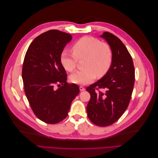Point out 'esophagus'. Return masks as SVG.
Returning <instances> with one entry per match:
<instances>
[{
	"mask_svg": "<svg viewBox=\"0 0 158 158\" xmlns=\"http://www.w3.org/2000/svg\"><path fill=\"white\" fill-rule=\"evenodd\" d=\"M79 88H80V90L82 91H82H84V90H85V88H84L83 86H80Z\"/></svg>",
	"mask_w": 158,
	"mask_h": 158,
	"instance_id": "obj_1",
	"label": "esophagus"
}]
</instances>
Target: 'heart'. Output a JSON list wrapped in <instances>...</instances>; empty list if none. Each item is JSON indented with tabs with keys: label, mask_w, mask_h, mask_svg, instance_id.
<instances>
[{
	"label": "heart",
	"mask_w": 158,
	"mask_h": 158,
	"mask_svg": "<svg viewBox=\"0 0 158 158\" xmlns=\"http://www.w3.org/2000/svg\"><path fill=\"white\" fill-rule=\"evenodd\" d=\"M73 53L63 50L60 61L63 68L73 72L78 60L84 59V69L76 72L70 76V80L76 84L85 85L93 82L96 76L103 77L109 71L112 63V51L108 44L100 42L96 38L85 36L80 38L73 46Z\"/></svg>",
	"instance_id": "1"
}]
</instances>
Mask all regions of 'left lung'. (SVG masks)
<instances>
[{
  "mask_svg": "<svg viewBox=\"0 0 158 158\" xmlns=\"http://www.w3.org/2000/svg\"><path fill=\"white\" fill-rule=\"evenodd\" d=\"M100 37L112 51V63L107 73L86 90L91 98L86 107L88 117L95 125L107 127L115 123L130 102L135 84V67L125 45L117 37L104 32ZM102 89L103 93L94 89Z\"/></svg>",
  "mask_w": 158,
  "mask_h": 158,
  "instance_id": "1",
  "label": "left lung"
}]
</instances>
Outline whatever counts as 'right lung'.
<instances>
[{"mask_svg":"<svg viewBox=\"0 0 158 158\" xmlns=\"http://www.w3.org/2000/svg\"><path fill=\"white\" fill-rule=\"evenodd\" d=\"M72 35L51 30L37 36L25 55L22 79L27 99L41 121L56 124L67 116L72 102L80 89L66 82L60 55ZM58 84V88L55 85Z\"/></svg>","mask_w":158,"mask_h":158,"instance_id":"right-lung-1","label":"right lung"}]
</instances>
